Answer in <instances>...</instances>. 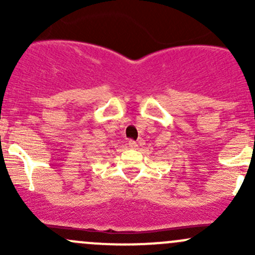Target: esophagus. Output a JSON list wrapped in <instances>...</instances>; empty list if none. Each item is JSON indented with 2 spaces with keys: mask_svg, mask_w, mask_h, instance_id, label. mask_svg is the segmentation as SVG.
<instances>
[{
  "mask_svg": "<svg viewBox=\"0 0 255 255\" xmlns=\"http://www.w3.org/2000/svg\"><path fill=\"white\" fill-rule=\"evenodd\" d=\"M128 146L132 149H135L138 146V144H137V142H134V140H129V142H128Z\"/></svg>",
  "mask_w": 255,
  "mask_h": 255,
  "instance_id": "1",
  "label": "esophagus"
}]
</instances>
